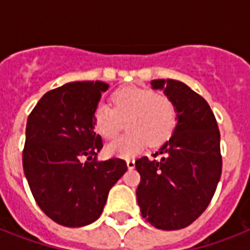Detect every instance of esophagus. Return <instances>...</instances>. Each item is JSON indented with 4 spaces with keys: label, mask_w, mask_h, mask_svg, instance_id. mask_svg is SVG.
Wrapping results in <instances>:
<instances>
[{
    "label": "esophagus",
    "mask_w": 250,
    "mask_h": 250,
    "mask_svg": "<svg viewBox=\"0 0 250 250\" xmlns=\"http://www.w3.org/2000/svg\"><path fill=\"white\" fill-rule=\"evenodd\" d=\"M125 164H127V167H128L129 170H132V168H135V160H127L125 161Z\"/></svg>",
    "instance_id": "1"
}]
</instances>
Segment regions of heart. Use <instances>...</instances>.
I'll return each mask as SVG.
<instances>
[{"label": "heart", "instance_id": "heart-1", "mask_svg": "<svg viewBox=\"0 0 250 250\" xmlns=\"http://www.w3.org/2000/svg\"><path fill=\"white\" fill-rule=\"evenodd\" d=\"M113 109L100 104L94 110V127L106 139H113L123 128L129 131L106 145L109 156H137L148 145H161L174 132L178 111L168 96L141 86H123L114 92Z\"/></svg>", "mask_w": 250, "mask_h": 250}]
</instances>
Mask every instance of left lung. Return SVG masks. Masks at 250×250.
Returning a JSON list of instances; mask_svg holds the SVG:
<instances>
[{"mask_svg":"<svg viewBox=\"0 0 250 250\" xmlns=\"http://www.w3.org/2000/svg\"><path fill=\"white\" fill-rule=\"evenodd\" d=\"M174 101L178 122L158 152L161 160L141 157L136 189L141 215L156 229H180L201 215L211 201L222 174L221 133L209 104L187 84L152 80Z\"/></svg>","mask_w":250,"mask_h":250,"instance_id":"obj_1","label":"left lung"}]
</instances>
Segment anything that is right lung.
<instances>
[{
    "label": "right lung",
    "instance_id": "add662e5",
    "mask_svg": "<svg viewBox=\"0 0 250 250\" xmlns=\"http://www.w3.org/2000/svg\"><path fill=\"white\" fill-rule=\"evenodd\" d=\"M107 89L98 80L64 84L46 92L27 119L23 170L37 205L58 225L97 221L127 171L121 158L96 161L102 140L94 132V110Z\"/></svg>",
    "mask_w": 250,
    "mask_h": 250
}]
</instances>
